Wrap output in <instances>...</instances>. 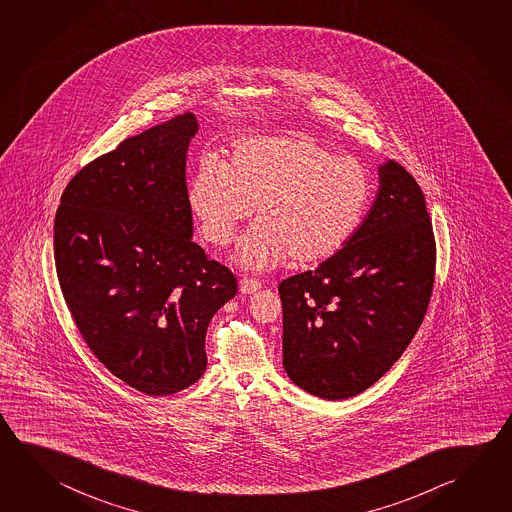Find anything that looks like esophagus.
Instances as JSON below:
<instances>
[{
	"label": "esophagus",
	"instance_id": "1",
	"mask_svg": "<svg viewBox=\"0 0 512 512\" xmlns=\"http://www.w3.org/2000/svg\"><path fill=\"white\" fill-rule=\"evenodd\" d=\"M260 282L259 280H255V278H243L241 282H239V291L243 293V295H252L255 291H259Z\"/></svg>",
	"mask_w": 512,
	"mask_h": 512
}]
</instances>
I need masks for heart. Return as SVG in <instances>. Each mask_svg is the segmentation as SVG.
I'll use <instances>...</instances> for the list:
<instances>
[{
    "mask_svg": "<svg viewBox=\"0 0 512 512\" xmlns=\"http://www.w3.org/2000/svg\"><path fill=\"white\" fill-rule=\"evenodd\" d=\"M372 176L354 156H336L305 135L241 142L228 162L205 158L190 181V212L205 241L225 248L255 208L237 260L271 269L314 266L352 241L372 201Z\"/></svg>",
    "mask_w": 512,
    "mask_h": 512,
    "instance_id": "b5f03b06",
    "label": "heart"
}]
</instances>
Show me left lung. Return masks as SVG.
<instances>
[{"label": "left lung", "mask_w": 512, "mask_h": 512, "mask_svg": "<svg viewBox=\"0 0 512 512\" xmlns=\"http://www.w3.org/2000/svg\"><path fill=\"white\" fill-rule=\"evenodd\" d=\"M435 260L421 187L390 160L379 167L376 201L352 241L318 268L278 284L291 381L338 401L385 376L428 311Z\"/></svg>", "instance_id": "8db88e82"}]
</instances>
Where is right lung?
I'll list each match as a JSON object with an SVG mask.
<instances>
[{"mask_svg": "<svg viewBox=\"0 0 512 512\" xmlns=\"http://www.w3.org/2000/svg\"><path fill=\"white\" fill-rule=\"evenodd\" d=\"M192 113L118 144L66 185L54 225L64 302L113 376L145 395L194 385L212 316L237 293L192 241L185 160Z\"/></svg>", "mask_w": 512, "mask_h": 512, "instance_id": "1", "label": "right lung"}]
</instances>
